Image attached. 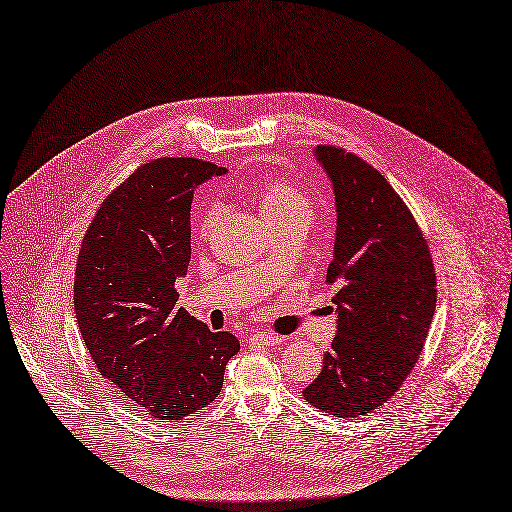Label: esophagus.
Wrapping results in <instances>:
<instances>
[{
    "mask_svg": "<svg viewBox=\"0 0 512 512\" xmlns=\"http://www.w3.org/2000/svg\"><path fill=\"white\" fill-rule=\"evenodd\" d=\"M250 342L256 346H277L283 342V336L270 334V332H258V334L250 336Z\"/></svg>",
    "mask_w": 512,
    "mask_h": 512,
    "instance_id": "obj_1",
    "label": "esophagus"
}]
</instances>
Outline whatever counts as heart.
<instances>
[{"label":"heart","instance_id":"b5f03b06","mask_svg":"<svg viewBox=\"0 0 512 512\" xmlns=\"http://www.w3.org/2000/svg\"><path fill=\"white\" fill-rule=\"evenodd\" d=\"M248 190L254 196L260 217L268 225L277 223L295 213L309 215L307 194L297 184H293L285 178H266V180L250 184ZM217 219H219V207L209 205L203 209L199 219H196V229H199L201 235H207L215 227Z\"/></svg>","mask_w":512,"mask_h":512}]
</instances>
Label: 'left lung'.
Masks as SVG:
<instances>
[{
    "label": "left lung",
    "mask_w": 512,
    "mask_h": 512,
    "mask_svg": "<svg viewBox=\"0 0 512 512\" xmlns=\"http://www.w3.org/2000/svg\"><path fill=\"white\" fill-rule=\"evenodd\" d=\"M332 180L336 242L326 285L336 287L338 332L303 398L338 418L383 406L414 369L437 307V277L414 215L359 155L318 145Z\"/></svg>",
    "instance_id": "obj_1"
}]
</instances>
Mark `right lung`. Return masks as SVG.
<instances>
[{"label":"right lung","mask_w":512,"mask_h":512,"mask_svg":"<svg viewBox=\"0 0 512 512\" xmlns=\"http://www.w3.org/2000/svg\"><path fill=\"white\" fill-rule=\"evenodd\" d=\"M196 157H157L98 207L75 266L73 305L102 377L160 420L209 406L240 340L176 307L190 262L192 192L223 174Z\"/></svg>","instance_id":"obj_1"}]
</instances>
